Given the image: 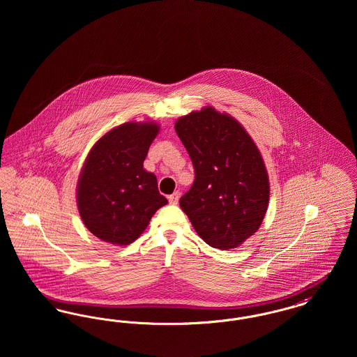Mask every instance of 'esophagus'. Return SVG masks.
Segmentation results:
<instances>
[{
	"instance_id": "obj_1",
	"label": "esophagus",
	"mask_w": 357,
	"mask_h": 357,
	"mask_svg": "<svg viewBox=\"0 0 357 357\" xmlns=\"http://www.w3.org/2000/svg\"><path fill=\"white\" fill-rule=\"evenodd\" d=\"M179 191H175V192H172L171 195H169V202L171 204H178V201H179Z\"/></svg>"
}]
</instances>
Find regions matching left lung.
Returning <instances> with one entry per match:
<instances>
[{
    "instance_id": "left-lung-1",
    "label": "left lung",
    "mask_w": 357,
    "mask_h": 357,
    "mask_svg": "<svg viewBox=\"0 0 357 357\" xmlns=\"http://www.w3.org/2000/svg\"><path fill=\"white\" fill-rule=\"evenodd\" d=\"M195 179L179 204L198 236L215 249L238 248L259 229L269 204V178L253 139L213 107L175 121Z\"/></svg>"
}]
</instances>
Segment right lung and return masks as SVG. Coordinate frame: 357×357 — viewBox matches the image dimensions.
I'll return each instance as SVG.
<instances>
[{
	"label": "right lung",
	"mask_w": 357,
	"mask_h": 357,
	"mask_svg": "<svg viewBox=\"0 0 357 357\" xmlns=\"http://www.w3.org/2000/svg\"><path fill=\"white\" fill-rule=\"evenodd\" d=\"M159 126L128 121L91 149L77 182L76 201L85 227L104 242L130 245L167 204L156 176L143 169Z\"/></svg>",
	"instance_id": "add662e5"
}]
</instances>
